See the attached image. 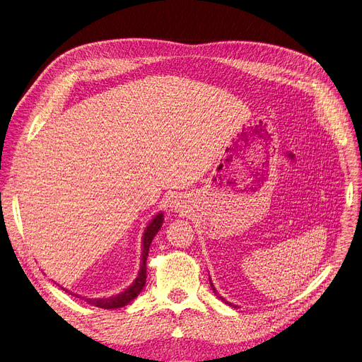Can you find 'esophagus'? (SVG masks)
Wrapping results in <instances>:
<instances>
[{"label":"esophagus","instance_id":"esophagus-1","mask_svg":"<svg viewBox=\"0 0 362 362\" xmlns=\"http://www.w3.org/2000/svg\"><path fill=\"white\" fill-rule=\"evenodd\" d=\"M180 206H182V202H180V201H176V202H175V208H177V209H179Z\"/></svg>","mask_w":362,"mask_h":362}]
</instances>
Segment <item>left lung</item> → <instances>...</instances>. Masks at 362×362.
<instances>
[{"mask_svg": "<svg viewBox=\"0 0 362 362\" xmlns=\"http://www.w3.org/2000/svg\"><path fill=\"white\" fill-rule=\"evenodd\" d=\"M209 281H211V279H209ZM211 287H212V290H214V293H218V291H216V288H215V287H214V284H212V281H211ZM219 299H221V300H222V302H225V303H226V305H229V306H234V305H233V303H229V302H226V300H225V299H223V298H221V296H219ZM234 308H237V306H234Z\"/></svg>", "mask_w": 362, "mask_h": 362, "instance_id": "obj_1", "label": "left lung"}]
</instances>
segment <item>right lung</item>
I'll return each instance as SVG.
<instances>
[{
    "instance_id": "add662e5",
    "label": "right lung",
    "mask_w": 362,
    "mask_h": 362,
    "mask_svg": "<svg viewBox=\"0 0 362 362\" xmlns=\"http://www.w3.org/2000/svg\"><path fill=\"white\" fill-rule=\"evenodd\" d=\"M163 212H158L147 225V228L144 229V234H143V251H141V266H140V272L137 279L133 281V284L128 286L124 291H121L119 294L115 296H110V298H98V299H89V298H82L79 294H75L69 290H63L76 296V298H82L85 299L89 305H93L96 308H101V309H118V308H124L125 305H128L131 300H134L137 296L141 293L144 284H146V279H147V267H146V262H147V257H148V250H150V244L153 241V238L156 237V234L158 233V229L161 228L163 223Z\"/></svg>"
}]
</instances>
